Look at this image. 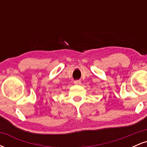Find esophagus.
Here are the masks:
<instances>
[{
  "label": "esophagus",
  "instance_id": "1",
  "mask_svg": "<svg viewBox=\"0 0 147 147\" xmlns=\"http://www.w3.org/2000/svg\"><path fill=\"white\" fill-rule=\"evenodd\" d=\"M74 84H81V81L80 80H75L74 82Z\"/></svg>",
  "mask_w": 147,
  "mask_h": 147
}]
</instances>
